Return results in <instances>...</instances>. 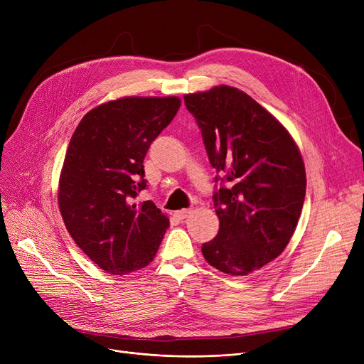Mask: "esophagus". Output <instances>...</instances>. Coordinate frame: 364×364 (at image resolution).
I'll use <instances>...</instances> for the list:
<instances>
[{
  "mask_svg": "<svg viewBox=\"0 0 364 364\" xmlns=\"http://www.w3.org/2000/svg\"><path fill=\"white\" fill-rule=\"evenodd\" d=\"M190 214H192V209H188V208L178 209V211L174 213V215H176L178 220H184V218H187Z\"/></svg>",
  "mask_w": 364,
  "mask_h": 364,
  "instance_id": "1",
  "label": "esophagus"
}]
</instances>
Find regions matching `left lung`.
<instances>
[{"instance_id": "1", "label": "left lung", "mask_w": 364, "mask_h": 364, "mask_svg": "<svg viewBox=\"0 0 364 364\" xmlns=\"http://www.w3.org/2000/svg\"><path fill=\"white\" fill-rule=\"evenodd\" d=\"M184 103L220 174V232L202 254L217 270L246 276L277 258L295 232L307 187L301 153L288 129L235 87L187 94Z\"/></svg>"}]
</instances>
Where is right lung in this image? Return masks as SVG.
<instances>
[{
	"instance_id": "add662e5",
	"label": "right lung",
	"mask_w": 364,
	"mask_h": 364,
	"mask_svg": "<svg viewBox=\"0 0 364 364\" xmlns=\"http://www.w3.org/2000/svg\"><path fill=\"white\" fill-rule=\"evenodd\" d=\"M178 97H124L90 110L76 127L59 183V208L81 251L110 274H128L155 258L169 220L151 200L144 156L174 119Z\"/></svg>"
}]
</instances>
